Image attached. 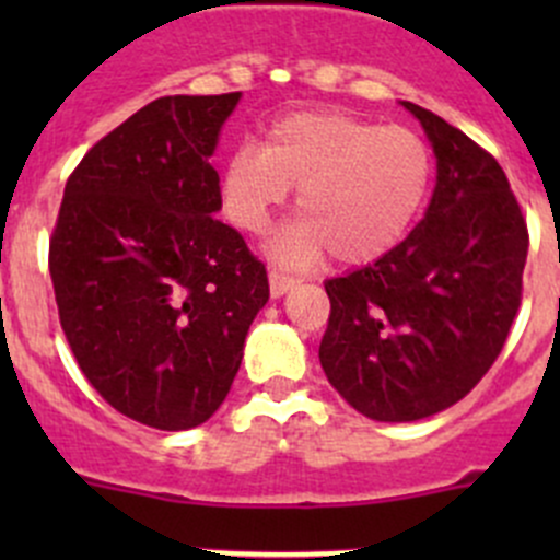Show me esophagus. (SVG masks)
<instances>
[{
    "label": "esophagus",
    "mask_w": 560,
    "mask_h": 560,
    "mask_svg": "<svg viewBox=\"0 0 560 560\" xmlns=\"http://www.w3.org/2000/svg\"><path fill=\"white\" fill-rule=\"evenodd\" d=\"M268 281H270V295L273 298H281V295H287V292L292 290V287L298 284V279L295 276H290V273H281V270H270L268 273Z\"/></svg>",
    "instance_id": "esophagus-1"
}]
</instances>
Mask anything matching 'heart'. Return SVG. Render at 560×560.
<instances>
[{"instance_id":"heart-1","label":"heart","mask_w":560,"mask_h":560,"mask_svg":"<svg viewBox=\"0 0 560 560\" xmlns=\"http://www.w3.org/2000/svg\"><path fill=\"white\" fill-rule=\"evenodd\" d=\"M298 189L303 222L273 244L276 257L306 259L325 248L363 265L398 244L431 186V151L406 127H380L347 110H295L276 118L262 149L224 160L222 208L235 228L262 233Z\"/></svg>"}]
</instances>
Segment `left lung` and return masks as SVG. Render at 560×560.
<instances>
[{
  "label": "left lung",
  "instance_id": "1",
  "mask_svg": "<svg viewBox=\"0 0 560 560\" xmlns=\"http://www.w3.org/2000/svg\"><path fill=\"white\" fill-rule=\"evenodd\" d=\"M436 154L425 219L376 262L327 279V382L380 422L457 404L499 358L521 308L528 228L499 162L415 103Z\"/></svg>",
  "mask_w": 560,
  "mask_h": 560
}]
</instances>
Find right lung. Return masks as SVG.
<instances>
[{"label":"right lung","mask_w":560,"mask_h":560,"mask_svg":"<svg viewBox=\"0 0 560 560\" xmlns=\"http://www.w3.org/2000/svg\"><path fill=\"white\" fill-rule=\"evenodd\" d=\"M241 92L160 97L89 149L65 186L48 268L92 387L129 420L186 431L222 406L265 265L219 222L211 156Z\"/></svg>","instance_id":"right-lung-1"}]
</instances>
